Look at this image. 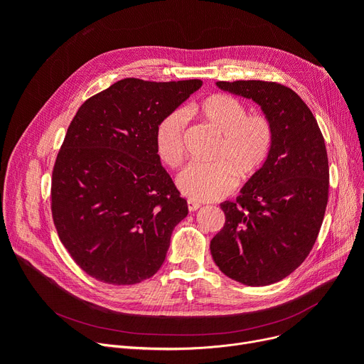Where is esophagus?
I'll use <instances>...</instances> for the list:
<instances>
[{"label": "esophagus", "mask_w": 364, "mask_h": 364, "mask_svg": "<svg viewBox=\"0 0 364 364\" xmlns=\"http://www.w3.org/2000/svg\"><path fill=\"white\" fill-rule=\"evenodd\" d=\"M187 206H188V211H198V209L200 208V203L195 202V200H187Z\"/></svg>", "instance_id": "1"}]
</instances>
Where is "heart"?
I'll list each match as a JSON object with an SVG mask.
<instances>
[{
    "label": "heart",
    "mask_w": 364,
    "mask_h": 364,
    "mask_svg": "<svg viewBox=\"0 0 364 364\" xmlns=\"http://www.w3.org/2000/svg\"><path fill=\"white\" fill-rule=\"evenodd\" d=\"M211 127L220 139L214 153V165H187L177 177L180 192L198 202L224 198L233 190L236 177H255L270 156L273 125L262 113H247L246 106L228 94H211L187 109ZM187 113L177 109L159 122L155 132V149L159 159L176 168L184 158Z\"/></svg>",
    "instance_id": "obj_1"
}]
</instances>
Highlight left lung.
I'll return each mask as SVG.
<instances>
[{
	"instance_id": "left-lung-1",
	"label": "left lung",
	"mask_w": 364,
	"mask_h": 364,
	"mask_svg": "<svg viewBox=\"0 0 364 364\" xmlns=\"http://www.w3.org/2000/svg\"><path fill=\"white\" fill-rule=\"evenodd\" d=\"M217 87L261 106L273 125V147L236 202L220 206L225 224L211 240L218 269L246 286L276 283L313 250L329 196L326 146L299 95L267 81H218Z\"/></svg>"
}]
</instances>
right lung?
I'll list each match as a JSON object with an SVG mask.
<instances>
[{"instance_id":"obj_1","label":"right lung","mask_w":364,"mask_h":364,"mask_svg":"<svg viewBox=\"0 0 364 364\" xmlns=\"http://www.w3.org/2000/svg\"><path fill=\"white\" fill-rule=\"evenodd\" d=\"M200 87V80L125 78L76 112L53 169L51 213L91 277L136 284L161 269L188 208L161 165L155 132Z\"/></svg>"}]
</instances>
